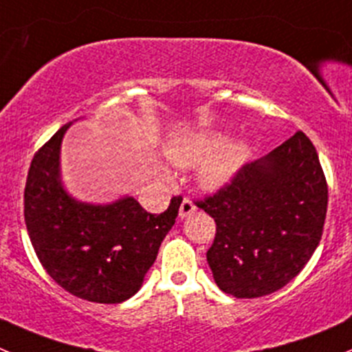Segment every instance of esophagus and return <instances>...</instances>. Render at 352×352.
I'll list each match as a JSON object with an SVG mask.
<instances>
[{
	"instance_id": "34e87169",
	"label": "esophagus",
	"mask_w": 352,
	"mask_h": 352,
	"mask_svg": "<svg viewBox=\"0 0 352 352\" xmlns=\"http://www.w3.org/2000/svg\"><path fill=\"white\" fill-rule=\"evenodd\" d=\"M195 209H197L195 204H193L190 199H185L182 202V206H179V217H182V219H185V217H188Z\"/></svg>"
}]
</instances>
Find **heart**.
Returning <instances> with one entry per match:
<instances>
[{
    "mask_svg": "<svg viewBox=\"0 0 352 352\" xmlns=\"http://www.w3.org/2000/svg\"><path fill=\"white\" fill-rule=\"evenodd\" d=\"M226 143V136L216 131L183 133L174 136L166 145V155L176 166H193L204 160L199 179L206 188L216 190L232 182L245 160L249 145L245 142Z\"/></svg>",
    "mask_w": 352,
    "mask_h": 352,
    "instance_id": "1",
    "label": "heart"
}]
</instances>
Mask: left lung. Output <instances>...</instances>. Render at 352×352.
I'll use <instances>...</instances> for the list:
<instances>
[{
    "label": "left lung",
    "instance_id": "8db88e82",
    "mask_svg": "<svg viewBox=\"0 0 352 352\" xmlns=\"http://www.w3.org/2000/svg\"><path fill=\"white\" fill-rule=\"evenodd\" d=\"M327 204V179L302 131L245 164L230 185L197 202L216 221L207 263L217 287L239 299L285 287L320 243Z\"/></svg>",
    "mask_w": 352,
    "mask_h": 352
}]
</instances>
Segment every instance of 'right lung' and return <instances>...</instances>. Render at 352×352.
I'll return each mask as SVG.
<instances>
[{
    "label": "right lung",
    "mask_w": 352,
    "mask_h": 352,
    "mask_svg": "<svg viewBox=\"0 0 352 352\" xmlns=\"http://www.w3.org/2000/svg\"><path fill=\"white\" fill-rule=\"evenodd\" d=\"M65 124L36 152L23 192V216L39 263L79 299L119 304L135 296L178 216L182 197L150 214L133 197L112 204L79 202L60 173Z\"/></svg>",
    "instance_id": "right-lung-1"
}]
</instances>
